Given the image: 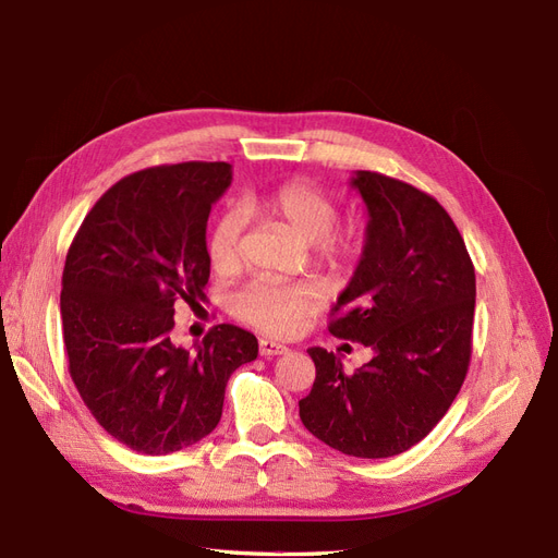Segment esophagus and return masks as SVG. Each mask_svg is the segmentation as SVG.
<instances>
[{
    "label": "esophagus",
    "mask_w": 558,
    "mask_h": 558,
    "mask_svg": "<svg viewBox=\"0 0 558 558\" xmlns=\"http://www.w3.org/2000/svg\"><path fill=\"white\" fill-rule=\"evenodd\" d=\"M283 352H289V348H287V345L269 341V338H260V355H265V357H275V355H283Z\"/></svg>",
    "instance_id": "34e87169"
}]
</instances>
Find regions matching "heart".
Wrapping results in <instances>:
<instances>
[{"label":"heart","mask_w":558,"mask_h":558,"mask_svg":"<svg viewBox=\"0 0 558 558\" xmlns=\"http://www.w3.org/2000/svg\"><path fill=\"white\" fill-rule=\"evenodd\" d=\"M243 206L287 225L289 229L312 243V260L329 275H345L362 253V234L355 227L336 229L338 201L317 182L305 177L281 182L260 196H248ZM246 229V213L229 208L215 217L208 232V257L220 275H234L241 267V236ZM319 301L312 283H287L257 279L234 295V315L255 329L271 336H289L315 310Z\"/></svg>","instance_id":"obj_1"}]
</instances>
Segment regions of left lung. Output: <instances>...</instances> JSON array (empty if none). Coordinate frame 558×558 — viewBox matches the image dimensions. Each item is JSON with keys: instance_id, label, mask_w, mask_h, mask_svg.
<instances>
[{"instance_id": "left-lung-1", "label": "left lung", "mask_w": 558, "mask_h": 558, "mask_svg": "<svg viewBox=\"0 0 558 558\" xmlns=\"http://www.w3.org/2000/svg\"><path fill=\"white\" fill-rule=\"evenodd\" d=\"M369 225L360 265L331 307L329 331L374 350L355 374L310 348L317 378L298 402L312 436L381 459L410 450L445 416L471 362L475 271L452 217L421 189L360 170Z\"/></svg>"}]
</instances>
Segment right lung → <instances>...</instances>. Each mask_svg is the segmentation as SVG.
Returning a JSON list of instances; mask_svg holds the SVG:
<instances>
[{"label": "right lung", "instance_id": "1", "mask_svg": "<svg viewBox=\"0 0 558 558\" xmlns=\"http://www.w3.org/2000/svg\"><path fill=\"white\" fill-rule=\"evenodd\" d=\"M232 182L229 162L189 160L122 177L68 248L61 322L68 372L106 433L170 454L220 424L225 388L257 338L217 324L196 350L170 341L174 307L206 298V225Z\"/></svg>", "mask_w": 558, "mask_h": 558}]
</instances>
